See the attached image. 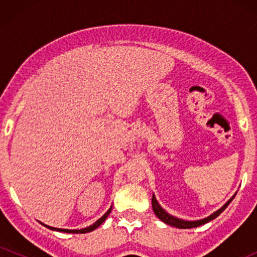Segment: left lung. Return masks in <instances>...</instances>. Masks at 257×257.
Masks as SVG:
<instances>
[{
    "label": "left lung",
    "instance_id": "8db88e82",
    "mask_svg": "<svg viewBox=\"0 0 257 257\" xmlns=\"http://www.w3.org/2000/svg\"><path fill=\"white\" fill-rule=\"evenodd\" d=\"M233 198H234V196H233L232 198L229 199L225 205L221 206L219 210H216V211H215V213L211 214L210 216L205 217V219H202V220H197V221L181 220V219H178V217H175V216H172V215H170V214H168L167 211L164 210V209L158 204V202H157V199H156L155 194H153V196H152V209H153V211H155V214L157 215L158 219L163 221V222L167 223V225L178 227V228H193V227H198L200 225H204V223L209 222V221L214 220L215 217L219 216V215L222 213V211L227 208V205H228L229 203L232 202Z\"/></svg>",
    "mask_w": 257,
    "mask_h": 257
}]
</instances>
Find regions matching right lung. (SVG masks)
<instances>
[{"instance_id":"1","label":"right lung","mask_w":257,"mask_h":257,"mask_svg":"<svg viewBox=\"0 0 257 257\" xmlns=\"http://www.w3.org/2000/svg\"><path fill=\"white\" fill-rule=\"evenodd\" d=\"M111 209H112V206L110 209H108L107 211H106V213L102 215L101 217H100V219L98 220V221H95V222L93 223V225H90L89 227H85V228H81V229H65V228H55V227H51V226H48V225H44V223H42L41 222V225H43L44 227H47V228H49V229H52V231H58V232H65V233H88V232H91V231H94V229L95 228H98V227L101 225L102 222H104V221L107 219V216L108 215H110V213H111Z\"/></svg>"}]
</instances>
